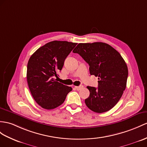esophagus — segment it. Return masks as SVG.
I'll return each mask as SVG.
<instances>
[{
    "instance_id": "1",
    "label": "esophagus",
    "mask_w": 147,
    "mask_h": 147,
    "mask_svg": "<svg viewBox=\"0 0 147 147\" xmlns=\"http://www.w3.org/2000/svg\"><path fill=\"white\" fill-rule=\"evenodd\" d=\"M75 88H76V90H80L81 88H83V86H76V87H75Z\"/></svg>"
}]
</instances>
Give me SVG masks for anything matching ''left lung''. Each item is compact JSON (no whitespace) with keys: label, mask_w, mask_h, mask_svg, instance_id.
<instances>
[{"label":"left lung","mask_w":147,"mask_h":147,"mask_svg":"<svg viewBox=\"0 0 147 147\" xmlns=\"http://www.w3.org/2000/svg\"><path fill=\"white\" fill-rule=\"evenodd\" d=\"M88 63L90 74L98 77L97 88L88 86L90 95L85 100L89 109L103 113L112 109L127 85L128 67L122 57L112 46L103 42L78 44L73 51Z\"/></svg>","instance_id":"8db88e82"}]
</instances>
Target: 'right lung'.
Wrapping results in <instances>:
<instances>
[{
  "label": "right lung",
  "mask_w": 147,
  "mask_h": 147,
  "mask_svg": "<svg viewBox=\"0 0 147 147\" xmlns=\"http://www.w3.org/2000/svg\"><path fill=\"white\" fill-rule=\"evenodd\" d=\"M77 43L52 41L38 49L27 63V80L35 101L43 109L51 110L62 105L70 87L57 82V71L61 70L67 57Z\"/></svg>",
  "instance_id": "1"
}]
</instances>
